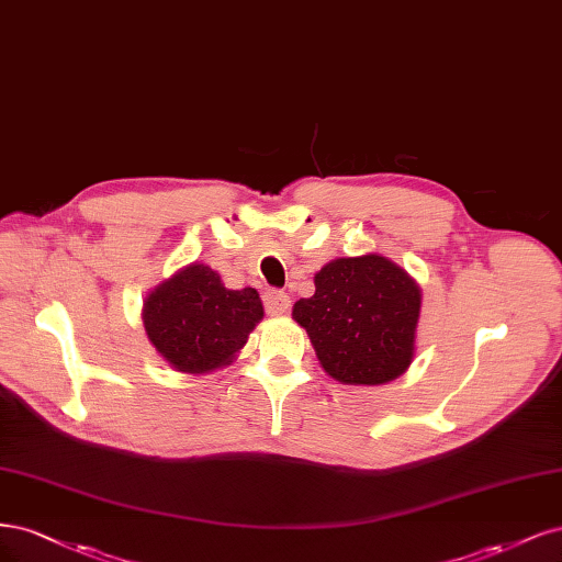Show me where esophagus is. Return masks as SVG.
<instances>
[{"instance_id":"obj_1","label":"esophagus","mask_w":562,"mask_h":562,"mask_svg":"<svg viewBox=\"0 0 562 562\" xmlns=\"http://www.w3.org/2000/svg\"><path fill=\"white\" fill-rule=\"evenodd\" d=\"M263 305H266V313L270 317H282V315H286L292 301H289V296L284 292H278V289H270V292L263 294Z\"/></svg>"}]
</instances>
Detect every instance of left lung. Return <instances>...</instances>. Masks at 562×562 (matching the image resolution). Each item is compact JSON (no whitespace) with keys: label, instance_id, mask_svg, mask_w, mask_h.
<instances>
[{"label":"left lung","instance_id":"1","mask_svg":"<svg viewBox=\"0 0 562 562\" xmlns=\"http://www.w3.org/2000/svg\"><path fill=\"white\" fill-rule=\"evenodd\" d=\"M423 289L383 255L340 257L315 273V294L294 303L324 373L342 385H385L415 357Z\"/></svg>","mask_w":562,"mask_h":562}]
</instances>
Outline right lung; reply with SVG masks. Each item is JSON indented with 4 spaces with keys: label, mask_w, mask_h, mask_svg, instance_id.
Wrapping results in <instances>:
<instances>
[{
    "label": "right lung",
    "mask_w": 562,
    "mask_h": 562,
    "mask_svg": "<svg viewBox=\"0 0 562 562\" xmlns=\"http://www.w3.org/2000/svg\"><path fill=\"white\" fill-rule=\"evenodd\" d=\"M263 319L259 292L226 289L205 263H189L144 299V331L166 364L201 375L228 367Z\"/></svg>",
    "instance_id": "right-lung-1"
}]
</instances>
